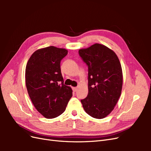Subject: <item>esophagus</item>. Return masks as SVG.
Segmentation results:
<instances>
[{
	"instance_id": "1",
	"label": "esophagus",
	"mask_w": 151,
	"mask_h": 151,
	"mask_svg": "<svg viewBox=\"0 0 151 151\" xmlns=\"http://www.w3.org/2000/svg\"><path fill=\"white\" fill-rule=\"evenodd\" d=\"M72 90L74 92H76V91H77V88H76V87H73Z\"/></svg>"
}]
</instances>
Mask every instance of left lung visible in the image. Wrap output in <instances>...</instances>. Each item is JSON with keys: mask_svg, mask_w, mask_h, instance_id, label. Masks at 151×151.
Wrapping results in <instances>:
<instances>
[{"mask_svg": "<svg viewBox=\"0 0 151 151\" xmlns=\"http://www.w3.org/2000/svg\"><path fill=\"white\" fill-rule=\"evenodd\" d=\"M79 53L88 66V94L81 103L89 115L102 119L113 111L121 95L120 60L112 50L99 43L80 49Z\"/></svg>", "mask_w": 151, "mask_h": 151, "instance_id": "obj_1", "label": "left lung"}]
</instances>
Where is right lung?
Returning a JSON list of instances; mask_svg holds the SVG:
<instances>
[{"label": "right lung", "mask_w": 151, "mask_h": 151, "mask_svg": "<svg viewBox=\"0 0 151 151\" xmlns=\"http://www.w3.org/2000/svg\"><path fill=\"white\" fill-rule=\"evenodd\" d=\"M68 53L53 46L38 49L26 67L25 80L29 96L37 111L47 118L58 116L72 96L70 87L64 85L60 61Z\"/></svg>", "instance_id": "right-lung-1"}]
</instances>
